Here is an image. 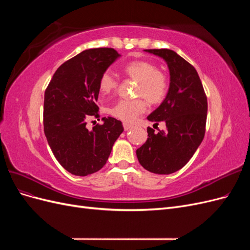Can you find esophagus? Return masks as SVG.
<instances>
[{"instance_id":"1","label":"esophagus","mask_w":250,"mask_h":250,"mask_svg":"<svg viewBox=\"0 0 250 250\" xmlns=\"http://www.w3.org/2000/svg\"><path fill=\"white\" fill-rule=\"evenodd\" d=\"M123 127H124L125 130H129V129H131L133 126L131 124H129V123H123Z\"/></svg>"}]
</instances>
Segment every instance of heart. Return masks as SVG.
<instances>
[{
	"label": "heart",
	"mask_w": 250,
	"mask_h": 250,
	"mask_svg": "<svg viewBox=\"0 0 250 250\" xmlns=\"http://www.w3.org/2000/svg\"><path fill=\"white\" fill-rule=\"evenodd\" d=\"M123 72L133 80L138 81L135 96L129 100H119L109 108V113L124 122H133L137 117L146 110V100L150 104L162 103L169 90V79L164 72L157 70L155 64L147 60H135L125 64ZM118 83L109 73H104L99 80V90L108 95L117 88ZM143 98H142L141 97Z\"/></svg>",
	"instance_id": "1"
}]
</instances>
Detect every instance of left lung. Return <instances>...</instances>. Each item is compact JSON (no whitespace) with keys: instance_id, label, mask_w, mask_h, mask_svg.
<instances>
[{"instance_id":"obj_1","label":"left lung","mask_w":250,"mask_h":250,"mask_svg":"<svg viewBox=\"0 0 250 250\" xmlns=\"http://www.w3.org/2000/svg\"><path fill=\"white\" fill-rule=\"evenodd\" d=\"M162 57L170 71V86L163 103L147 119L165 122L166 129L154 132L148 127V139L137 150L140 164L149 172L171 174L191 160L206 133L208 99L195 67L176 52L150 49Z\"/></svg>"}]
</instances>
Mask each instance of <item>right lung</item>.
Segmentation results:
<instances>
[{"instance_id":"right-lung-1","label":"right lung","mask_w":250,"mask_h":250,"mask_svg":"<svg viewBox=\"0 0 250 250\" xmlns=\"http://www.w3.org/2000/svg\"><path fill=\"white\" fill-rule=\"evenodd\" d=\"M120 56L111 48L83 51L58 67L44 92V134L58 163L73 175L99 171L124 130L122 122L110 117L92 130L86 127L89 117H100V77Z\"/></svg>"}]
</instances>
